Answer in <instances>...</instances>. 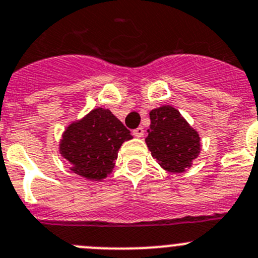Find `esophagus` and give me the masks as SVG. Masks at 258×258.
<instances>
[{"instance_id": "1", "label": "esophagus", "mask_w": 258, "mask_h": 258, "mask_svg": "<svg viewBox=\"0 0 258 258\" xmlns=\"http://www.w3.org/2000/svg\"><path fill=\"white\" fill-rule=\"evenodd\" d=\"M144 132H145V131H144L143 127H137L136 130H134V132H132V134H134L135 137H143Z\"/></svg>"}]
</instances>
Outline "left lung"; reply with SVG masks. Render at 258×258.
<instances>
[{"label": "left lung", "mask_w": 258, "mask_h": 258, "mask_svg": "<svg viewBox=\"0 0 258 258\" xmlns=\"http://www.w3.org/2000/svg\"><path fill=\"white\" fill-rule=\"evenodd\" d=\"M150 121L145 141L159 165L170 173H182L191 167L201 149L199 132L170 105L151 110Z\"/></svg>", "instance_id": "1"}]
</instances>
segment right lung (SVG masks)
Returning a JSON list of instances; mask_svg holds the SVG:
<instances>
[{"instance_id": "right-lung-1", "label": "right lung", "mask_w": 258, "mask_h": 258, "mask_svg": "<svg viewBox=\"0 0 258 258\" xmlns=\"http://www.w3.org/2000/svg\"><path fill=\"white\" fill-rule=\"evenodd\" d=\"M131 139L130 130L109 109L95 108L67 127L59 153L72 165L74 173L86 179L102 180L113 170L122 144Z\"/></svg>"}]
</instances>
